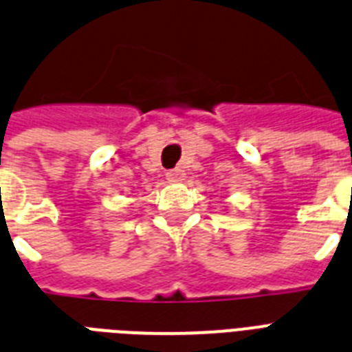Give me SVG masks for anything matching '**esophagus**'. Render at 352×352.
Segmentation results:
<instances>
[{
    "label": "esophagus",
    "mask_w": 352,
    "mask_h": 352,
    "mask_svg": "<svg viewBox=\"0 0 352 352\" xmlns=\"http://www.w3.org/2000/svg\"><path fill=\"white\" fill-rule=\"evenodd\" d=\"M166 179L170 182H179L184 179V170L181 168H173V170H168L166 171Z\"/></svg>",
    "instance_id": "34e87169"
}]
</instances>
